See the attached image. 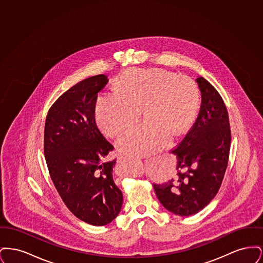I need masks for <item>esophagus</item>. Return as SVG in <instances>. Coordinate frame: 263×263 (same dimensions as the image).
I'll list each match as a JSON object with an SVG mask.
<instances>
[{"instance_id":"esophagus-1","label":"esophagus","mask_w":263,"mask_h":263,"mask_svg":"<svg viewBox=\"0 0 263 263\" xmlns=\"http://www.w3.org/2000/svg\"><path fill=\"white\" fill-rule=\"evenodd\" d=\"M119 160H120V161H123V162H133V161H134L133 158L127 157V156H124V155H120Z\"/></svg>"}]
</instances>
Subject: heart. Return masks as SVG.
<instances>
[{
	"mask_svg": "<svg viewBox=\"0 0 263 263\" xmlns=\"http://www.w3.org/2000/svg\"><path fill=\"white\" fill-rule=\"evenodd\" d=\"M198 85L186 76L162 69H133L119 76L114 93L100 95L96 121L103 134L116 138L146 120L118 141L119 150L130 156H147L161 150L172 134L179 135L195 120L199 108Z\"/></svg>",
	"mask_w": 263,
	"mask_h": 263,
	"instance_id": "b5f03b06",
	"label": "heart"
}]
</instances>
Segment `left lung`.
Returning a JSON list of instances; mask_svg holds the SVG:
<instances>
[{"instance_id": "8db88e82", "label": "left lung", "mask_w": 263, "mask_h": 263, "mask_svg": "<svg viewBox=\"0 0 263 263\" xmlns=\"http://www.w3.org/2000/svg\"><path fill=\"white\" fill-rule=\"evenodd\" d=\"M201 108L195 123L174 149L177 175L154 189L163 207L178 216L205 208L218 193L228 166L231 128L225 102L203 77L197 80Z\"/></svg>"}]
</instances>
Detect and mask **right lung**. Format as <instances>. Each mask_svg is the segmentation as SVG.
Wrapping results in <instances>:
<instances>
[{"label": "right lung", "instance_id": "1", "mask_svg": "<svg viewBox=\"0 0 263 263\" xmlns=\"http://www.w3.org/2000/svg\"><path fill=\"white\" fill-rule=\"evenodd\" d=\"M107 82L100 74L69 88L52 104L44 127L51 179L67 208L92 226L109 224L123 203L113 179L116 160L104 161L114 147L95 119L98 93Z\"/></svg>", "mask_w": 263, "mask_h": 263}]
</instances>
